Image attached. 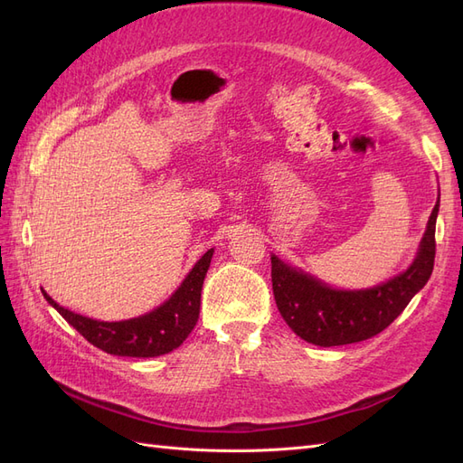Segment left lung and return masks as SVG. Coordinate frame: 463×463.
Returning a JSON list of instances; mask_svg holds the SVG:
<instances>
[{
    "instance_id": "obj_1",
    "label": "left lung",
    "mask_w": 463,
    "mask_h": 463,
    "mask_svg": "<svg viewBox=\"0 0 463 463\" xmlns=\"http://www.w3.org/2000/svg\"><path fill=\"white\" fill-rule=\"evenodd\" d=\"M439 203L410 269L374 288L335 289L272 255L274 299L288 326L320 347L369 340L390 326L432 274Z\"/></svg>"
}]
</instances>
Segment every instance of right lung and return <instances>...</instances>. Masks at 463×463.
Instances as JSON below:
<instances>
[{"label":"right lung","mask_w":463,"mask_h":463,"mask_svg":"<svg viewBox=\"0 0 463 463\" xmlns=\"http://www.w3.org/2000/svg\"><path fill=\"white\" fill-rule=\"evenodd\" d=\"M214 249H208L193 266L174 296L156 309L129 320L104 322L77 315L55 303L48 293L46 301L71 325L82 338L111 355L121 357H158L174 352L185 342L199 320L201 289Z\"/></svg>","instance_id":"1"}]
</instances>
